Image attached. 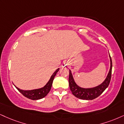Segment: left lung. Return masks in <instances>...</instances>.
I'll return each mask as SVG.
<instances>
[{"label":"left lung","mask_w":124,"mask_h":124,"mask_svg":"<svg viewBox=\"0 0 124 124\" xmlns=\"http://www.w3.org/2000/svg\"><path fill=\"white\" fill-rule=\"evenodd\" d=\"M110 59V68L109 72L107 74L106 78L101 84L90 88H84L77 85L74 81L71 71L69 70V84L70 91L73 95L76 98L83 100H92L100 96L103 92L108 87L110 84L111 77V70H112V61L111 56Z\"/></svg>","instance_id":"obj_1"}]
</instances>
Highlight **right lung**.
<instances>
[{"label":"right lung","mask_w":124,"mask_h":124,"mask_svg":"<svg viewBox=\"0 0 124 124\" xmlns=\"http://www.w3.org/2000/svg\"><path fill=\"white\" fill-rule=\"evenodd\" d=\"M59 68H58V69L56 70V71L53 74V75L51 77L50 80H49L48 82L46 84V85L43 86V88H41L25 91L22 90V89H20L16 86H16V88H17L18 90L23 95V96L26 97V98H28V99L32 100H38L42 99V98H44V97L49 93V92L50 91L51 88L52 86V84H53L54 78V77L55 76V75L56 73H57L58 71H59Z\"/></svg>","instance_id":"1"}]
</instances>
